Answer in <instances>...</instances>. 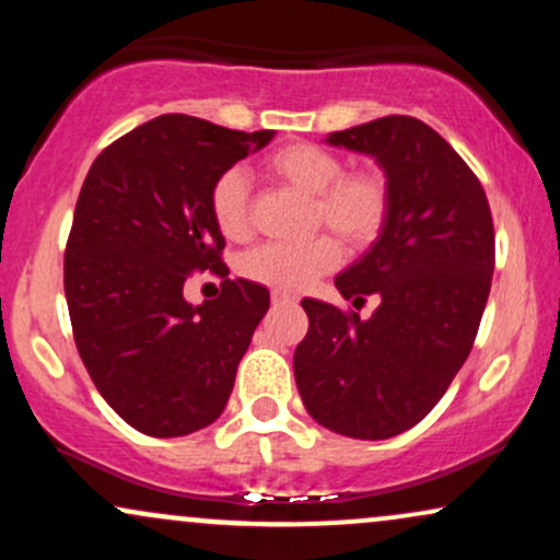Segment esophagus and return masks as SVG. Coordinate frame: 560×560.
<instances>
[{
  "instance_id": "34e87169",
  "label": "esophagus",
  "mask_w": 560,
  "mask_h": 560,
  "mask_svg": "<svg viewBox=\"0 0 560 560\" xmlns=\"http://www.w3.org/2000/svg\"><path fill=\"white\" fill-rule=\"evenodd\" d=\"M271 302H273L276 307H279V305H294V302H298V298H294V294H289V292H279V289H273Z\"/></svg>"
}]
</instances>
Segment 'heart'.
I'll return each mask as SVG.
<instances>
[{"instance_id":"1","label":"heart","mask_w":560,"mask_h":560,"mask_svg":"<svg viewBox=\"0 0 560 560\" xmlns=\"http://www.w3.org/2000/svg\"><path fill=\"white\" fill-rule=\"evenodd\" d=\"M266 171L313 197V223L331 229L350 249H365L387 226L389 178L376 168L345 171L342 158L311 141H292L266 158ZM210 218L231 242L249 234V182L240 168L223 171L210 186ZM342 247L329 234L305 242H268L249 249L240 271L279 292H302L337 268Z\"/></svg>"}]
</instances>
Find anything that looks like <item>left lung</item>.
<instances>
[{
    "label": "left lung",
    "instance_id": "left-lung-1",
    "mask_svg": "<svg viewBox=\"0 0 560 560\" xmlns=\"http://www.w3.org/2000/svg\"><path fill=\"white\" fill-rule=\"evenodd\" d=\"M326 141L376 158L392 208L374 247L334 279L352 305L378 298L374 316L302 300L311 326L294 382L320 427L387 440L440 402L471 352L494 271L490 202L464 158L410 115Z\"/></svg>",
    "mask_w": 560,
    "mask_h": 560
}]
</instances>
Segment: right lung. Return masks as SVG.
Listing matches in <instances>:
<instances>
[{
    "label": "right lung",
    "instance_id": "1",
    "mask_svg": "<svg viewBox=\"0 0 560 560\" xmlns=\"http://www.w3.org/2000/svg\"><path fill=\"white\" fill-rule=\"evenodd\" d=\"M271 139L160 115L105 147L86 173L66 244L70 324L94 387L141 434H191L226 408L271 298L229 279L208 197L223 171ZM202 270L222 276V294L189 306L183 284Z\"/></svg>",
    "mask_w": 560,
    "mask_h": 560
}]
</instances>
